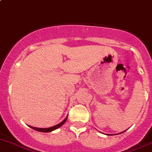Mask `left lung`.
<instances>
[{"instance_id":"left-lung-1","label":"left lung","mask_w":152,"mask_h":152,"mask_svg":"<svg viewBox=\"0 0 152 152\" xmlns=\"http://www.w3.org/2000/svg\"><path fill=\"white\" fill-rule=\"evenodd\" d=\"M125 131H126V130H125ZM125 131H123V132H120V133H118V134H121V133H123V132H125Z\"/></svg>"}]
</instances>
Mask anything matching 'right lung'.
Listing matches in <instances>:
<instances>
[{
	"label": "right lung",
	"mask_w": 152,
	"mask_h": 152,
	"mask_svg": "<svg viewBox=\"0 0 152 152\" xmlns=\"http://www.w3.org/2000/svg\"><path fill=\"white\" fill-rule=\"evenodd\" d=\"M67 118H68V115H66V117L64 118V119L63 120V121H61V123L58 124L57 125H55V126H51V127H48V128H38V127H34V126H29L30 127L32 128L33 129H34V130H37L38 131V132H52L53 130H56V129H58L59 127H61V126H62V125L64 124L66 121V119Z\"/></svg>",
	"instance_id": "obj_1"
}]
</instances>
